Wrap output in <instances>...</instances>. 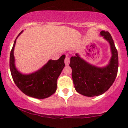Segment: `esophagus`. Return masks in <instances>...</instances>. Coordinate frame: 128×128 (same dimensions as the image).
I'll use <instances>...</instances> for the list:
<instances>
[{"mask_svg": "<svg viewBox=\"0 0 128 128\" xmlns=\"http://www.w3.org/2000/svg\"><path fill=\"white\" fill-rule=\"evenodd\" d=\"M64 62H65L66 66H68L69 64V62H70V58L69 57L66 56L65 58V60H64Z\"/></svg>", "mask_w": 128, "mask_h": 128, "instance_id": "1", "label": "esophagus"}]
</instances>
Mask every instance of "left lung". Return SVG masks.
Returning a JSON list of instances; mask_svg holds the SVG:
<instances>
[{
    "label": "left lung",
    "mask_w": 128,
    "mask_h": 128,
    "mask_svg": "<svg viewBox=\"0 0 128 128\" xmlns=\"http://www.w3.org/2000/svg\"><path fill=\"white\" fill-rule=\"evenodd\" d=\"M100 36L110 44L112 57L106 66L97 67L82 59L78 53L70 58L72 77L76 91L86 96H98L104 94L114 82L118 68V51L108 32L102 31Z\"/></svg>",
    "instance_id": "8db88e82"
}]
</instances>
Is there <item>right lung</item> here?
Returning a JSON list of instances; mask_svg holds the SVG:
<instances>
[{"label": "right lung", "mask_w": 128, "mask_h": 128, "mask_svg": "<svg viewBox=\"0 0 128 128\" xmlns=\"http://www.w3.org/2000/svg\"><path fill=\"white\" fill-rule=\"evenodd\" d=\"M24 31H22L14 41L10 55V69L14 82L24 94L31 97L43 99L52 95L57 88V80L65 66V55L58 60H48L41 69L33 73L24 74L16 68L14 48L16 40Z\"/></svg>", "instance_id": "add662e5"}]
</instances>
